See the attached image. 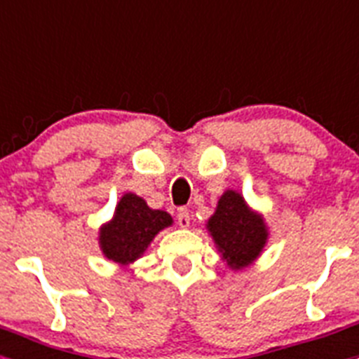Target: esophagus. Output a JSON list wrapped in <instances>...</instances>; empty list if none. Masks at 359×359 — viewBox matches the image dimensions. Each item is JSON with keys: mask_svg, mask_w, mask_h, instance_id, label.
<instances>
[{"mask_svg": "<svg viewBox=\"0 0 359 359\" xmlns=\"http://www.w3.org/2000/svg\"><path fill=\"white\" fill-rule=\"evenodd\" d=\"M177 224H180L182 228H189L190 214L187 208H180V212H177Z\"/></svg>", "mask_w": 359, "mask_h": 359, "instance_id": "obj_1", "label": "esophagus"}]
</instances>
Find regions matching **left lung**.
Listing matches in <instances>:
<instances>
[{"label":"left lung","instance_id":"1","mask_svg":"<svg viewBox=\"0 0 359 359\" xmlns=\"http://www.w3.org/2000/svg\"><path fill=\"white\" fill-rule=\"evenodd\" d=\"M207 230L223 262L233 271L252 266L269 237L262 214L250 208L243 194L230 189L219 198L215 212L207 221Z\"/></svg>","mask_w":359,"mask_h":359}]
</instances>
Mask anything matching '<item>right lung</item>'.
<instances>
[{
	"instance_id": "obj_1",
	"label": "right lung",
	"mask_w": 359,
	"mask_h": 359,
	"mask_svg": "<svg viewBox=\"0 0 359 359\" xmlns=\"http://www.w3.org/2000/svg\"><path fill=\"white\" fill-rule=\"evenodd\" d=\"M172 223L170 214L152 210L144 198L126 192L116 203L113 217L98 230V246L107 261L128 268L147 252L152 239Z\"/></svg>"
}]
</instances>
